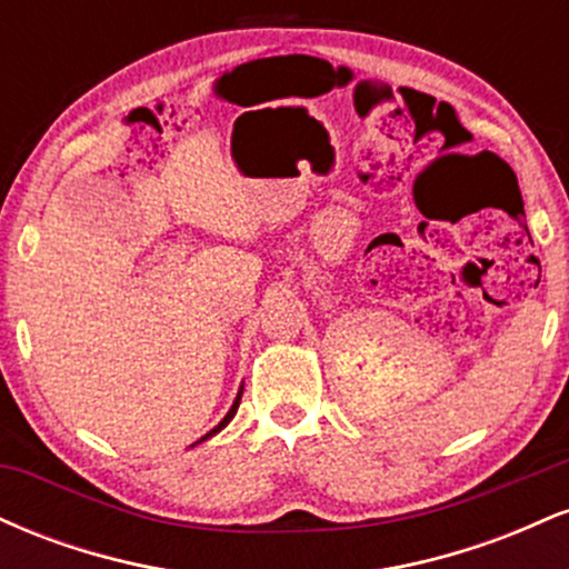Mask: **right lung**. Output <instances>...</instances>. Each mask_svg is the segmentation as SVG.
Segmentation results:
<instances>
[{
	"label": "right lung",
	"instance_id": "obj_1",
	"mask_svg": "<svg viewBox=\"0 0 569 569\" xmlns=\"http://www.w3.org/2000/svg\"><path fill=\"white\" fill-rule=\"evenodd\" d=\"M240 396H243V388H240V390H238V396H234L232 407H230V411H227V415H224V420H221L217 428H211V430H208V433H206V436H202V439H200V441L211 439V436H217L221 428H227V426H230V420H232V417H234V411H238V407H240ZM200 441H194V443H200ZM194 443H192V447H194Z\"/></svg>",
	"mask_w": 569,
	"mask_h": 569
}]
</instances>
